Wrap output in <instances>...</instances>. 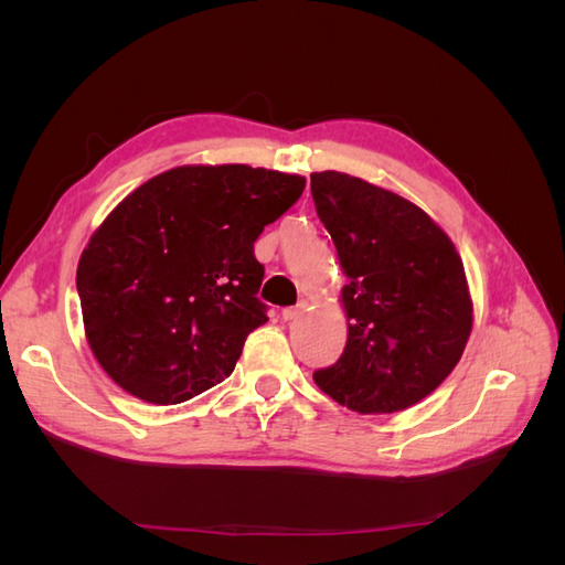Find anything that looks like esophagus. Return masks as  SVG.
Returning <instances> with one entry per match:
<instances>
[{
	"label": "esophagus",
	"instance_id": "34e87169",
	"mask_svg": "<svg viewBox=\"0 0 565 565\" xmlns=\"http://www.w3.org/2000/svg\"><path fill=\"white\" fill-rule=\"evenodd\" d=\"M303 311V303H297V306H287V309H282V320H297Z\"/></svg>",
	"mask_w": 565,
	"mask_h": 565
}]
</instances>
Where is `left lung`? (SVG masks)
Masks as SVG:
<instances>
[{
	"label": "left lung",
	"instance_id": "left-lung-1",
	"mask_svg": "<svg viewBox=\"0 0 565 565\" xmlns=\"http://www.w3.org/2000/svg\"><path fill=\"white\" fill-rule=\"evenodd\" d=\"M311 193L349 278L344 353L313 380L361 415L398 413L438 388L467 347L465 266L450 237L396 193L341 172L311 174Z\"/></svg>",
	"mask_w": 565,
	"mask_h": 565
}]
</instances>
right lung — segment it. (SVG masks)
I'll list each match as a JSON object with an SVG mask.
<instances>
[{"instance_id": "obj_1", "label": "right lung", "mask_w": 565, "mask_h": 565, "mask_svg": "<svg viewBox=\"0 0 565 565\" xmlns=\"http://www.w3.org/2000/svg\"><path fill=\"white\" fill-rule=\"evenodd\" d=\"M303 185L247 164L177 167L117 204L77 266L84 330L115 384L177 405L228 377L268 320L254 243Z\"/></svg>"}]
</instances>
